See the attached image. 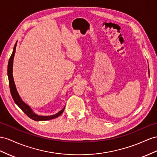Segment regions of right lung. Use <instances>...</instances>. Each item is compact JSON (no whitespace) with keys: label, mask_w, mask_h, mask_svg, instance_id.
Instances as JSON below:
<instances>
[{"label":"right lung","mask_w":157,"mask_h":157,"mask_svg":"<svg viewBox=\"0 0 157 157\" xmlns=\"http://www.w3.org/2000/svg\"><path fill=\"white\" fill-rule=\"evenodd\" d=\"M16 46H17V43L15 44L13 52L10 58L9 59V63H8V77H9V87H10V94L13 99L15 103L21 108L22 111L25 113L28 117H30V119H33L34 121H47V120H50L52 119H55L56 117H59V115H61L65 109V107H64L63 109L58 112V113L55 115H51V116H40L36 114H35L34 112L32 111L30 107L26 105L25 103L22 101L21 98H20V96L18 94V92L16 89V86L14 82L13 79V59L15 54V51H16Z\"/></svg>","instance_id":"right-lung-1"}]
</instances>
